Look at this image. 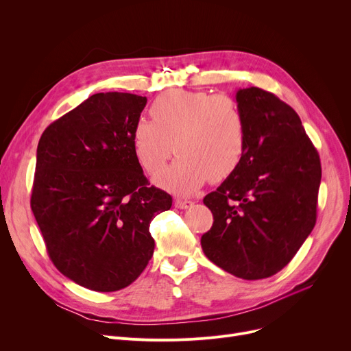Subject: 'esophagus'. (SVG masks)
I'll use <instances>...</instances> for the list:
<instances>
[{
  "label": "esophagus",
  "instance_id": "1",
  "mask_svg": "<svg viewBox=\"0 0 351 351\" xmlns=\"http://www.w3.org/2000/svg\"><path fill=\"white\" fill-rule=\"evenodd\" d=\"M192 206H193L192 200H182V199L175 200V208H178V209H188Z\"/></svg>",
  "mask_w": 351,
  "mask_h": 351
}]
</instances>
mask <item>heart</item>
Wrapping results in <instances>:
<instances>
[{
  "instance_id": "b5f03b06",
  "label": "heart",
  "mask_w": 351,
  "mask_h": 351,
  "mask_svg": "<svg viewBox=\"0 0 351 351\" xmlns=\"http://www.w3.org/2000/svg\"><path fill=\"white\" fill-rule=\"evenodd\" d=\"M149 119L136 121L134 154L149 175L159 173L173 152L179 159L156 183L179 195H191L210 178L230 176L246 151V122L237 101L228 94L173 89L151 105Z\"/></svg>"
}]
</instances>
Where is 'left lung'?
<instances>
[{
    "label": "left lung",
    "mask_w": 351,
    "mask_h": 351,
    "mask_svg": "<svg viewBox=\"0 0 351 351\" xmlns=\"http://www.w3.org/2000/svg\"><path fill=\"white\" fill-rule=\"evenodd\" d=\"M246 122L239 168L204 204L213 225L200 239L208 259L245 280L280 271L316 225L320 158L299 115L250 86L236 92Z\"/></svg>",
    "instance_id": "8db88e82"
}]
</instances>
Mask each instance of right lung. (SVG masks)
I'll return each mask as SVG.
<instances>
[{
	"instance_id": "right-lung-1",
	"label": "right lung",
	"mask_w": 351,
	"mask_h": 351,
	"mask_svg": "<svg viewBox=\"0 0 351 351\" xmlns=\"http://www.w3.org/2000/svg\"><path fill=\"white\" fill-rule=\"evenodd\" d=\"M146 101L92 95L52 122L36 147L32 213L55 267L89 290L117 291L139 278L155 249L152 219L172 206L134 154Z\"/></svg>"
}]
</instances>
